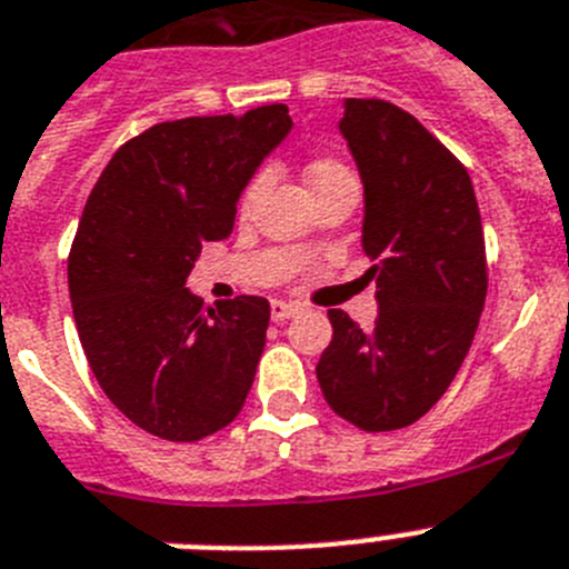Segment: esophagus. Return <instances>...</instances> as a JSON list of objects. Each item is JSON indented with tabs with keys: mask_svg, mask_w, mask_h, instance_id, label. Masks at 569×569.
<instances>
[{
	"mask_svg": "<svg viewBox=\"0 0 569 569\" xmlns=\"http://www.w3.org/2000/svg\"><path fill=\"white\" fill-rule=\"evenodd\" d=\"M296 313H299V305H293V301H281V299L270 301V316H273V321H288L290 316Z\"/></svg>",
	"mask_w": 569,
	"mask_h": 569,
	"instance_id": "1",
	"label": "esophagus"
}]
</instances>
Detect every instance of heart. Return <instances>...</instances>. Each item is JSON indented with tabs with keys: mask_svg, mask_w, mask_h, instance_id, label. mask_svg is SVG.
Masks as SVG:
<instances>
[{
	"mask_svg": "<svg viewBox=\"0 0 569 569\" xmlns=\"http://www.w3.org/2000/svg\"><path fill=\"white\" fill-rule=\"evenodd\" d=\"M261 182H264V176H253L244 190L239 196V213L248 216L250 208H253L256 196H259ZM341 182H353L356 184V173L347 168L341 159H333V156H319L313 162L308 164V184L310 190L316 188H328V184H341Z\"/></svg>",
	"mask_w": 569,
	"mask_h": 569,
	"instance_id": "1",
	"label": "heart"
}]
</instances>
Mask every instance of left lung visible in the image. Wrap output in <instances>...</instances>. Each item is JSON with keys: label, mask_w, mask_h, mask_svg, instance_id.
I'll return each instance as SVG.
<instances>
[{"label": "left lung", "mask_w": 569, "mask_h": 569, "mask_svg": "<svg viewBox=\"0 0 569 569\" xmlns=\"http://www.w3.org/2000/svg\"><path fill=\"white\" fill-rule=\"evenodd\" d=\"M339 130L365 184L379 319L365 333L328 310L333 339L316 376L333 413L385 433L419 421L459 373L485 308V233L470 173L416 116L347 99Z\"/></svg>", "instance_id": "obj_1"}]
</instances>
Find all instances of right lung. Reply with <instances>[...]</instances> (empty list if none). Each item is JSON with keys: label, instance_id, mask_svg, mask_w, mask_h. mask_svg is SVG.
Segmentation results:
<instances>
[{"label": "right lung", "instance_id": "right-lung-1", "mask_svg": "<svg viewBox=\"0 0 569 569\" xmlns=\"http://www.w3.org/2000/svg\"><path fill=\"white\" fill-rule=\"evenodd\" d=\"M290 128L284 104L153 124L90 190L68 256L73 319L104 396L150 436L199 441L248 399L268 299L213 310L184 281L204 241L230 236L241 190Z\"/></svg>", "mask_w": 569, "mask_h": 569}]
</instances>
